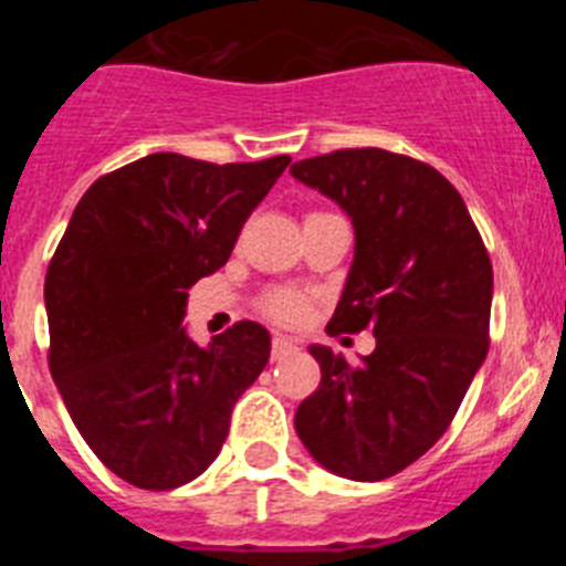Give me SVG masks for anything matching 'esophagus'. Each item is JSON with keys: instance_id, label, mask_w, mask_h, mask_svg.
<instances>
[{"instance_id": "1", "label": "esophagus", "mask_w": 566, "mask_h": 566, "mask_svg": "<svg viewBox=\"0 0 566 566\" xmlns=\"http://www.w3.org/2000/svg\"><path fill=\"white\" fill-rule=\"evenodd\" d=\"M300 352V343L292 337H283V334H277V337L272 339V359L274 363H280V359H289L294 357V354Z\"/></svg>"}]
</instances>
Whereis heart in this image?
Segmentation results:
<instances>
[{
	"instance_id": "heart-1",
	"label": "heart",
	"mask_w": 566,
	"mask_h": 566,
	"mask_svg": "<svg viewBox=\"0 0 566 566\" xmlns=\"http://www.w3.org/2000/svg\"><path fill=\"white\" fill-rule=\"evenodd\" d=\"M263 308L266 314H272L277 323H297L306 314V297L292 289H277V292L266 294L263 300Z\"/></svg>"
}]
</instances>
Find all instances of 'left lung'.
<instances>
[{
    "label": "left lung",
    "mask_w": 566,
    "mask_h": 566,
    "mask_svg": "<svg viewBox=\"0 0 566 566\" xmlns=\"http://www.w3.org/2000/svg\"><path fill=\"white\" fill-rule=\"evenodd\" d=\"M289 172L332 198L354 227V260L328 334L371 328L359 365L326 345L319 388L294 428L319 464L379 482L431 451L488 357L493 266L462 195L422 161L337 149Z\"/></svg>",
    "instance_id": "left-lung-1"
}]
</instances>
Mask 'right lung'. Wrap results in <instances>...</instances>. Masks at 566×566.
<instances>
[{"label":"right lung","instance_id":"add662e5","mask_svg":"<svg viewBox=\"0 0 566 566\" xmlns=\"http://www.w3.org/2000/svg\"><path fill=\"white\" fill-rule=\"evenodd\" d=\"M289 161L138 158L84 192L50 260V374L90 451L135 488L201 476L266 368L272 337L260 323H234L209 345L181 323L187 289L227 263Z\"/></svg>","mask_w":566,"mask_h":566}]
</instances>
